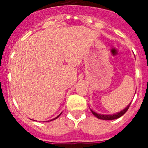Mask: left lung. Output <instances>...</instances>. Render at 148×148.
Here are the masks:
<instances>
[{
  "label": "left lung",
  "instance_id": "obj_1",
  "mask_svg": "<svg viewBox=\"0 0 148 148\" xmlns=\"http://www.w3.org/2000/svg\"><path fill=\"white\" fill-rule=\"evenodd\" d=\"M131 103V102H130ZM130 104H128L126 108H125V109L123 110L120 111V112H119V113H115V114H113V115H103V114H98V113H96L95 112H94V111H92V110H91V112H92V114L94 115V116L96 117V118L99 119H102V120H113V119H116L118 118H120L121 116H123V115L125 114V113H126L127 111V110L129 109V108H130Z\"/></svg>",
  "mask_w": 148,
  "mask_h": 148
}]
</instances>
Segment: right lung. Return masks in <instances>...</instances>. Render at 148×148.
Wrapping results in <instances>:
<instances>
[{"instance_id": "obj_1", "label": "right lung", "mask_w": 148, "mask_h": 148, "mask_svg": "<svg viewBox=\"0 0 148 148\" xmlns=\"http://www.w3.org/2000/svg\"><path fill=\"white\" fill-rule=\"evenodd\" d=\"M61 113H60V114H59V115H58V116H57V117H56V118H54V119H53L50 120V121H53V120H55V119H58V117H59V116H61Z\"/></svg>"}]
</instances>
